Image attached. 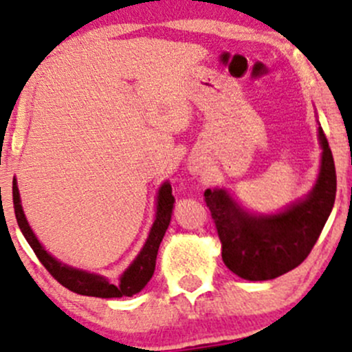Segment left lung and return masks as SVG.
Segmentation results:
<instances>
[{
    "instance_id": "left-lung-1",
    "label": "left lung",
    "mask_w": 352,
    "mask_h": 352,
    "mask_svg": "<svg viewBox=\"0 0 352 352\" xmlns=\"http://www.w3.org/2000/svg\"><path fill=\"white\" fill-rule=\"evenodd\" d=\"M318 182L306 199L272 215L245 212L222 188H207L206 204L222 242V261L245 280H269L302 264L318 242L336 200V167L319 126Z\"/></svg>"
}]
</instances>
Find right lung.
<instances>
[{
  "instance_id": "1",
  "label": "right lung",
  "mask_w": 352,
  "mask_h": 352,
  "mask_svg": "<svg viewBox=\"0 0 352 352\" xmlns=\"http://www.w3.org/2000/svg\"><path fill=\"white\" fill-rule=\"evenodd\" d=\"M172 187L168 182H165L158 188L157 197V214L155 222H153L152 229H150L148 237H146L145 245L142 247L140 254L135 257V261L129 265V269L122 274L118 284H111L105 277L98 276V274H90L87 270H80L75 267H69L67 264H61L55 257L50 256L40 244L36 235L33 234L32 227H30L28 220L23 212L21 200H19V190L16 185V179L13 180V207L14 215H16L18 226L21 229L23 235L32 245L33 252L40 258L45 269L52 274L53 277L61 285L69 289V291L76 292L82 296L91 297H102V299H111V297H132L137 292H140L145 287L146 283L152 279L153 270H155V261L158 254V247H160L162 239H164L165 230L168 229L170 219H172V208H173Z\"/></svg>"
}]
</instances>
